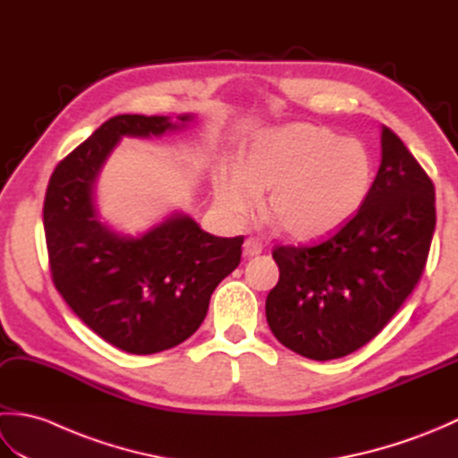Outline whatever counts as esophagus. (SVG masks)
Returning a JSON list of instances; mask_svg holds the SVG:
<instances>
[{
    "label": "esophagus",
    "mask_w": 458,
    "mask_h": 458,
    "mask_svg": "<svg viewBox=\"0 0 458 458\" xmlns=\"http://www.w3.org/2000/svg\"><path fill=\"white\" fill-rule=\"evenodd\" d=\"M261 251H264V244H261L258 238H246V242H244V256L254 258V256H259Z\"/></svg>",
    "instance_id": "34e87169"
}]
</instances>
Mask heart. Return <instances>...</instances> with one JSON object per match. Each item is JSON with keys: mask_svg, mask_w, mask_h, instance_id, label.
Masks as SVG:
<instances>
[{"mask_svg": "<svg viewBox=\"0 0 458 458\" xmlns=\"http://www.w3.org/2000/svg\"><path fill=\"white\" fill-rule=\"evenodd\" d=\"M214 199L234 220H248L267 192V212L295 240H317L343 226L372 187L362 143L315 123H287L251 138L238 167L212 174Z\"/></svg>", "mask_w": 458, "mask_h": 458, "instance_id": "heart-1", "label": "heart"}]
</instances>
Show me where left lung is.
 I'll return each instance as SVG.
<instances>
[{
    "label": "left lung",
    "mask_w": 458,
    "mask_h": 458,
    "mask_svg": "<svg viewBox=\"0 0 458 458\" xmlns=\"http://www.w3.org/2000/svg\"><path fill=\"white\" fill-rule=\"evenodd\" d=\"M435 187L382 125V161L354 218L313 246H277L266 317L281 344L310 360L369 343L420 281L435 232Z\"/></svg>",
    "instance_id": "left-lung-1"
}]
</instances>
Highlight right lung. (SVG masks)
<instances>
[{"mask_svg":"<svg viewBox=\"0 0 458 458\" xmlns=\"http://www.w3.org/2000/svg\"><path fill=\"white\" fill-rule=\"evenodd\" d=\"M167 115L123 114L102 123L56 165L43 224L58 293L86 327L130 354H155L187 340L207 317L212 291L240 264L244 236L218 238L173 212L141 236L100 220L96 182L122 138H159L187 128Z\"/></svg>","mask_w":458,"mask_h":458,"instance_id":"add662e5","label":"right lung"}]
</instances>
